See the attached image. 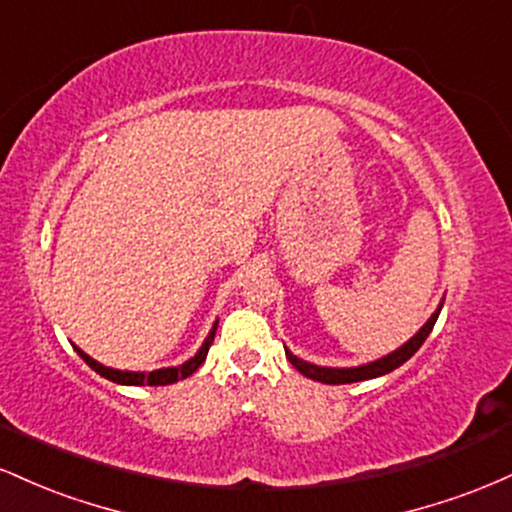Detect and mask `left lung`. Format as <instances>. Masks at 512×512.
Masks as SVG:
<instances>
[{
  "instance_id": "left-lung-1",
  "label": "left lung",
  "mask_w": 512,
  "mask_h": 512,
  "mask_svg": "<svg viewBox=\"0 0 512 512\" xmlns=\"http://www.w3.org/2000/svg\"><path fill=\"white\" fill-rule=\"evenodd\" d=\"M443 301H445V298H443ZM443 301L438 303L436 313L428 317L426 325L421 327V330L416 332L414 337L409 339V342H404L402 346H399V349L392 351V354L380 356L378 361H370V363H363V366H351V368L315 366V363H308V361H303V358H298L296 354H291V351L284 346L286 358H289V361L293 363V368L301 370L305 378L317 380V383H325V385H346V383H361V380H370V378H380V375L392 373V370L402 366L404 361H409V358L421 349V344L426 342V337L431 334L433 325H436L440 308H443Z\"/></svg>"
}]
</instances>
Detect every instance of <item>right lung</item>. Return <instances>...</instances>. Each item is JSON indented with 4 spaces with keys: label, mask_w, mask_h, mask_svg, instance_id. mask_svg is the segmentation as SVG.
<instances>
[{
    "label": "right lung",
    "mask_w": 512,
    "mask_h": 512,
    "mask_svg": "<svg viewBox=\"0 0 512 512\" xmlns=\"http://www.w3.org/2000/svg\"><path fill=\"white\" fill-rule=\"evenodd\" d=\"M216 325H219V320L211 325V330L207 334V339H204L202 346L197 349V354L192 358H187L185 363H180V366H170V368H158V370H151V373H146V370H120V368H110V366H103V363H98L96 358H91L86 354V351H81L79 346H74V351L79 354L84 361L96 370L98 375H103V378L113 380L117 385H170V383H178V380L187 378V375H192L195 370L202 366L204 358L209 354V346L214 342V334H216Z\"/></svg>",
    "instance_id": "right-lung-1"
}]
</instances>
